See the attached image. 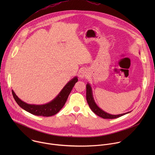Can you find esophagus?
<instances>
[{"label": "esophagus", "mask_w": 155, "mask_h": 155, "mask_svg": "<svg viewBox=\"0 0 155 155\" xmlns=\"http://www.w3.org/2000/svg\"><path fill=\"white\" fill-rule=\"evenodd\" d=\"M87 75V72L86 70L83 69V71H81L80 72V77L81 78H84L85 77H86V76Z\"/></svg>", "instance_id": "obj_1"}]
</instances>
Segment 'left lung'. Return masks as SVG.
<instances>
[{"instance_id": "8db88e82", "label": "left lung", "mask_w": 155, "mask_h": 155, "mask_svg": "<svg viewBox=\"0 0 155 155\" xmlns=\"http://www.w3.org/2000/svg\"><path fill=\"white\" fill-rule=\"evenodd\" d=\"M86 101H87V102L88 105H89L92 111L95 114L98 115L99 117H100L102 118H104V119H114V118L120 117L123 115H124L129 113V112H127L125 114L115 115L109 114L104 112V110L101 109L96 104V102L94 100V98H93L91 87L89 83H87L86 84Z\"/></svg>"}]
</instances>
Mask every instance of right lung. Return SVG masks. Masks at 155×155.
I'll return each mask as SVG.
<instances>
[{
	"mask_svg": "<svg viewBox=\"0 0 155 155\" xmlns=\"http://www.w3.org/2000/svg\"><path fill=\"white\" fill-rule=\"evenodd\" d=\"M77 81L78 78L77 77L72 78L65 84L59 94L53 101L44 105L28 104L19 99L13 90L12 94L16 103L22 108L30 114L37 116L51 117L58 113L63 107L73 87Z\"/></svg>",
	"mask_w": 155,
	"mask_h": 155,
	"instance_id": "add662e5",
	"label": "right lung"
}]
</instances>
